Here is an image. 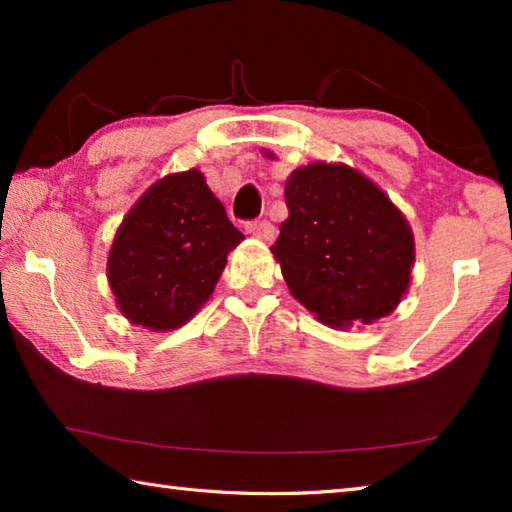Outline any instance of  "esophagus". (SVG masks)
Masks as SVG:
<instances>
[{
	"mask_svg": "<svg viewBox=\"0 0 512 512\" xmlns=\"http://www.w3.org/2000/svg\"><path fill=\"white\" fill-rule=\"evenodd\" d=\"M246 232H248V235L259 237V239H266V241H271L275 237V228L268 221H248L246 223Z\"/></svg>",
	"mask_w": 512,
	"mask_h": 512,
	"instance_id": "esophagus-1",
	"label": "esophagus"
}]
</instances>
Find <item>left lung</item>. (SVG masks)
I'll return each mask as SVG.
<instances>
[{
    "label": "left lung",
    "mask_w": 512,
    "mask_h": 512,
    "mask_svg": "<svg viewBox=\"0 0 512 512\" xmlns=\"http://www.w3.org/2000/svg\"><path fill=\"white\" fill-rule=\"evenodd\" d=\"M289 219L271 246L293 298L332 327L372 323L409 289V223L377 185L345 164L314 162L284 187Z\"/></svg>",
    "instance_id": "left-lung-1"
}]
</instances>
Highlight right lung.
<instances>
[{
  "instance_id": "add662e5",
  "label": "right lung",
  "mask_w": 512,
  "mask_h": 512,
  "mask_svg": "<svg viewBox=\"0 0 512 512\" xmlns=\"http://www.w3.org/2000/svg\"><path fill=\"white\" fill-rule=\"evenodd\" d=\"M241 239L201 171L162 178L112 241L108 280L121 314L155 332L185 325L212 296Z\"/></svg>"
}]
</instances>
